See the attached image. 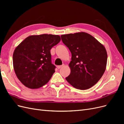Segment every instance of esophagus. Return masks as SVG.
Instances as JSON below:
<instances>
[{"label": "esophagus", "instance_id": "esophagus-1", "mask_svg": "<svg viewBox=\"0 0 124 124\" xmlns=\"http://www.w3.org/2000/svg\"><path fill=\"white\" fill-rule=\"evenodd\" d=\"M63 66V65H61V66H57V68L59 69H60V68H61Z\"/></svg>", "mask_w": 124, "mask_h": 124}]
</instances>
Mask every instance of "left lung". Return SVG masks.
Here are the masks:
<instances>
[{
  "label": "left lung",
  "mask_w": 124,
  "mask_h": 124,
  "mask_svg": "<svg viewBox=\"0 0 124 124\" xmlns=\"http://www.w3.org/2000/svg\"><path fill=\"white\" fill-rule=\"evenodd\" d=\"M71 53V72L66 80L74 88L85 90L96 84L106 69V48L94 37L84 32L61 36Z\"/></svg>",
  "instance_id": "8db88e82"
}]
</instances>
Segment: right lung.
I'll use <instances>...</instances> for the list:
<instances>
[{"mask_svg":"<svg viewBox=\"0 0 124 124\" xmlns=\"http://www.w3.org/2000/svg\"><path fill=\"white\" fill-rule=\"evenodd\" d=\"M61 40L58 35L30 36L16 48L13 54L14 70L26 87L39 88L50 81L56 68L51 62L50 50Z\"/></svg>","mask_w":124,"mask_h":124,"instance_id":"1","label":"right lung"}]
</instances>
